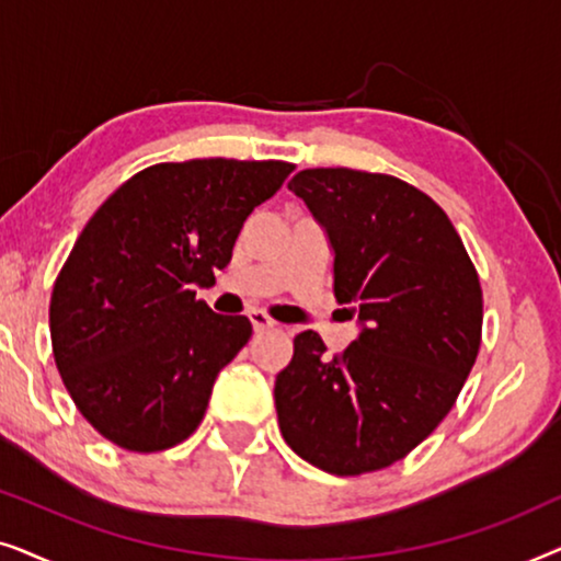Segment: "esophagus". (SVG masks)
<instances>
[{
	"instance_id": "obj_1",
	"label": "esophagus",
	"mask_w": 561,
	"mask_h": 561,
	"mask_svg": "<svg viewBox=\"0 0 561 561\" xmlns=\"http://www.w3.org/2000/svg\"><path fill=\"white\" fill-rule=\"evenodd\" d=\"M250 321H252V329L255 332H267V329H275V321L267 317L265 311H250Z\"/></svg>"
}]
</instances>
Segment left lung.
Wrapping results in <instances>:
<instances>
[{
  "label": "left lung",
  "mask_w": 561,
  "mask_h": 561,
  "mask_svg": "<svg viewBox=\"0 0 561 561\" xmlns=\"http://www.w3.org/2000/svg\"><path fill=\"white\" fill-rule=\"evenodd\" d=\"M288 188L327 229L334 296L359 336L329 357L294 340L275 378L280 434L306 462L363 474L403 459L455 405L482 340V288L455 225L396 175L306 168Z\"/></svg>",
  "instance_id": "obj_1"
}]
</instances>
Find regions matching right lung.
Returning <instances> with one entry per match:
<instances>
[{"instance_id":"obj_1","label":"right lung","mask_w":561,"mask_h":561,"mask_svg":"<svg viewBox=\"0 0 561 561\" xmlns=\"http://www.w3.org/2000/svg\"><path fill=\"white\" fill-rule=\"evenodd\" d=\"M290 171L283 160L158 163L83 227L53 286L50 342L76 409L104 439L160 451L202 424L252 324L214 313L194 286L227 267L244 219Z\"/></svg>"}]
</instances>
